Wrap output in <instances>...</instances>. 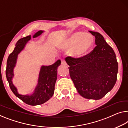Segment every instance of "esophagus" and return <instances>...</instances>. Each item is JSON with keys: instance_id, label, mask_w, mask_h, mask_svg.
Returning <instances> with one entry per match:
<instances>
[{"instance_id": "34e87169", "label": "esophagus", "mask_w": 128, "mask_h": 128, "mask_svg": "<svg viewBox=\"0 0 128 128\" xmlns=\"http://www.w3.org/2000/svg\"><path fill=\"white\" fill-rule=\"evenodd\" d=\"M62 64L64 65V66H66V65H67V64H66V60H62Z\"/></svg>"}]
</instances>
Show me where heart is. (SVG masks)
<instances>
[{
  "mask_svg": "<svg viewBox=\"0 0 128 128\" xmlns=\"http://www.w3.org/2000/svg\"><path fill=\"white\" fill-rule=\"evenodd\" d=\"M94 45V40L91 34L78 31L70 34L61 47L64 49H70L69 53L72 57L80 58L88 54Z\"/></svg>",
  "mask_w": 128,
  "mask_h": 128,
  "instance_id": "obj_1",
  "label": "heart"
}]
</instances>
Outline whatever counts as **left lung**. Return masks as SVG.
<instances>
[{
    "instance_id": "1",
    "label": "left lung",
    "mask_w": 128,
    "mask_h": 128,
    "mask_svg": "<svg viewBox=\"0 0 128 128\" xmlns=\"http://www.w3.org/2000/svg\"><path fill=\"white\" fill-rule=\"evenodd\" d=\"M95 38L94 49L85 56H68L70 75L79 94L98 100L112 90L117 79L118 62L113 49L98 32L89 31Z\"/></svg>"
}]
</instances>
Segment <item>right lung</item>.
<instances>
[{"label":"right lung","mask_w":128,"mask_h":128,"mask_svg":"<svg viewBox=\"0 0 128 128\" xmlns=\"http://www.w3.org/2000/svg\"><path fill=\"white\" fill-rule=\"evenodd\" d=\"M43 31H38L33 36V38L39 36ZM31 39V36L20 38L17 41L13 52L9 55L7 61V67L6 75L10 87L15 96L21 100L25 104L32 106L39 105L46 102L53 96L54 91V86L57 80L58 67L61 64L60 60L51 66H42L39 74L38 82L35 88L34 92L32 95H22L19 94L17 89L12 82L14 76L13 70L16 62L18 54L24 49L26 43Z\"/></svg>","instance_id":"1"}]
</instances>
